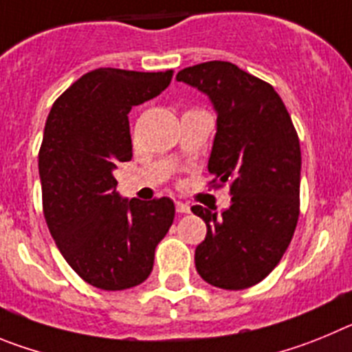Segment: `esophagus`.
I'll use <instances>...</instances> for the list:
<instances>
[{
  "instance_id": "esophagus-1",
  "label": "esophagus",
  "mask_w": 352,
  "mask_h": 352,
  "mask_svg": "<svg viewBox=\"0 0 352 352\" xmlns=\"http://www.w3.org/2000/svg\"><path fill=\"white\" fill-rule=\"evenodd\" d=\"M175 208L179 214H189V210H191V208H189V205L184 204V201H175Z\"/></svg>"
}]
</instances>
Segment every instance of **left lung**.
Here are the masks:
<instances>
[{"instance_id":"left-lung-1","label":"left lung","mask_w":352,"mask_h":352,"mask_svg":"<svg viewBox=\"0 0 352 352\" xmlns=\"http://www.w3.org/2000/svg\"><path fill=\"white\" fill-rule=\"evenodd\" d=\"M177 80L207 94L217 113L208 172L231 195L221 212L191 208L207 224L196 270L215 287L245 289L277 267L298 223V135L274 87L233 63L189 66Z\"/></svg>"}]
</instances>
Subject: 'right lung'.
<instances>
[{"label":"right lung","instance_id":"add662e5","mask_svg":"<svg viewBox=\"0 0 352 352\" xmlns=\"http://www.w3.org/2000/svg\"><path fill=\"white\" fill-rule=\"evenodd\" d=\"M172 75L93 69L47 117L38 156L47 226L69 267L100 289L144 283L173 223L172 199L122 198L113 177L117 163L133 156L129 110L163 93Z\"/></svg>","mask_w":352,"mask_h":352}]
</instances>
